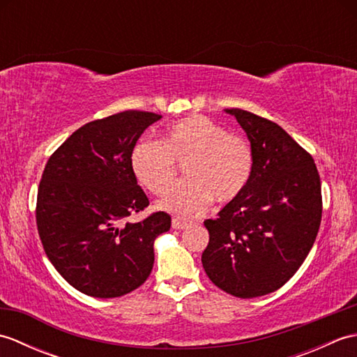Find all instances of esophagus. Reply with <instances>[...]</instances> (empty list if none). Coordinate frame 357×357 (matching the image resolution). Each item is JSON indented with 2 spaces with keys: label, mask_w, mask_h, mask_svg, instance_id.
<instances>
[{
  "label": "esophagus",
  "mask_w": 357,
  "mask_h": 357,
  "mask_svg": "<svg viewBox=\"0 0 357 357\" xmlns=\"http://www.w3.org/2000/svg\"><path fill=\"white\" fill-rule=\"evenodd\" d=\"M172 227L174 230H183V229H187L188 224L184 222V221H181V219H178V218H174L172 221Z\"/></svg>",
  "instance_id": "34e87169"
}]
</instances>
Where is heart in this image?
Instances as JSON below:
<instances>
[{"label": "heart", "mask_w": 357, "mask_h": 357, "mask_svg": "<svg viewBox=\"0 0 357 357\" xmlns=\"http://www.w3.org/2000/svg\"><path fill=\"white\" fill-rule=\"evenodd\" d=\"M184 167L187 181L176 184L158 207L183 219L206 213L215 201L225 206L236 201L252 181L255 156L250 142L204 115H192L167 127L159 141H139L130 164L139 184L161 195Z\"/></svg>", "instance_id": "1"}]
</instances>
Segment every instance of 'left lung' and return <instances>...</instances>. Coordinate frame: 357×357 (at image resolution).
Here are the masks:
<instances>
[{
    "instance_id": "obj_1",
    "label": "left lung",
    "mask_w": 357,
    "mask_h": 357,
    "mask_svg": "<svg viewBox=\"0 0 357 357\" xmlns=\"http://www.w3.org/2000/svg\"><path fill=\"white\" fill-rule=\"evenodd\" d=\"M225 112L247 133L255 167L247 190L204 221L202 267L221 290L250 299L276 291L305 261L321 225V178L282 127L247 110Z\"/></svg>"
}]
</instances>
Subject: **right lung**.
Masks as SVG:
<instances>
[{"label":"right lung","instance_id":"obj_1","mask_svg":"<svg viewBox=\"0 0 357 357\" xmlns=\"http://www.w3.org/2000/svg\"><path fill=\"white\" fill-rule=\"evenodd\" d=\"M127 110L73 132L45 169L36 198V225L53 267L78 291L119 298L146 282L155 262L153 242L170 230L164 211L141 222H119L149 206L130 158L136 141L161 119Z\"/></svg>","mask_w":357,"mask_h":357}]
</instances>
